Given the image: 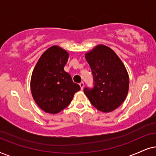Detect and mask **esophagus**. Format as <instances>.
Masks as SVG:
<instances>
[{"mask_svg": "<svg viewBox=\"0 0 156 156\" xmlns=\"http://www.w3.org/2000/svg\"><path fill=\"white\" fill-rule=\"evenodd\" d=\"M79 85L80 86V88H81V90H83V88H84V83H83V82L80 83Z\"/></svg>", "mask_w": 156, "mask_h": 156, "instance_id": "obj_1", "label": "esophagus"}]
</instances>
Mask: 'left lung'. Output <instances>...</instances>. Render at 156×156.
I'll return each instance as SVG.
<instances>
[{
    "label": "left lung",
    "instance_id": "8db88e82",
    "mask_svg": "<svg viewBox=\"0 0 156 156\" xmlns=\"http://www.w3.org/2000/svg\"><path fill=\"white\" fill-rule=\"evenodd\" d=\"M85 57L94 80L93 88H85V94L98 111H114L124 102L129 88V76L125 66L114 51L102 44L93 48Z\"/></svg>",
    "mask_w": 156,
    "mask_h": 156
}]
</instances>
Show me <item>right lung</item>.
<instances>
[{
	"mask_svg": "<svg viewBox=\"0 0 156 156\" xmlns=\"http://www.w3.org/2000/svg\"><path fill=\"white\" fill-rule=\"evenodd\" d=\"M69 53L53 45L43 53L33 70L30 90L36 104L45 113L56 114L71 102L80 90L71 76L64 70Z\"/></svg>",
	"mask_w": 156,
	"mask_h": 156,
	"instance_id": "add662e5",
	"label": "right lung"
}]
</instances>
